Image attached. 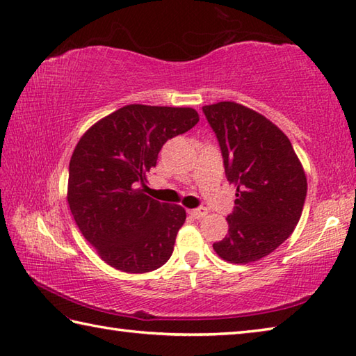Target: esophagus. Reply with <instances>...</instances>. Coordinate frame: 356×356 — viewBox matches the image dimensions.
<instances>
[{
    "instance_id": "34e87169",
    "label": "esophagus",
    "mask_w": 356,
    "mask_h": 356,
    "mask_svg": "<svg viewBox=\"0 0 356 356\" xmlns=\"http://www.w3.org/2000/svg\"><path fill=\"white\" fill-rule=\"evenodd\" d=\"M207 209H204V207H200V209H195V210H190V215H191V218H195V219H202L205 215H207Z\"/></svg>"
}]
</instances>
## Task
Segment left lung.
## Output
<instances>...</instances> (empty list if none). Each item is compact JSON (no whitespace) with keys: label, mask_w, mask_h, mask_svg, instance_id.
Returning a JSON list of instances; mask_svg holds the SVG:
<instances>
[{"label":"left lung","mask_w":356,"mask_h":356,"mask_svg":"<svg viewBox=\"0 0 356 356\" xmlns=\"http://www.w3.org/2000/svg\"><path fill=\"white\" fill-rule=\"evenodd\" d=\"M221 146L225 177L235 184L229 234L213 244L222 260L248 264L293 234L307 196V176L289 138L266 116L235 101L204 106Z\"/></svg>","instance_id":"8db88e82"}]
</instances>
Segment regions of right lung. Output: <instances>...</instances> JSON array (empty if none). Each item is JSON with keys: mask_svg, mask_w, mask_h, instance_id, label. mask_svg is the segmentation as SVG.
Here are the masks:
<instances>
[{"mask_svg": "<svg viewBox=\"0 0 356 356\" xmlns=\"http://www.w3.org/2000/svg\"><path fill=\"white\" fill-rule=\"evenodd\" d=\"M197 121L191 107L129 104L95 122L77 141L68 205L83 238L112 268L145 274L170 260L186 211L145 195L143 186L161 146Z\"/></svg>", "mask_w": 356, "mask_h": 356, "instance_id": "right-lung-1", "label": "right lung"}]
</instances>
